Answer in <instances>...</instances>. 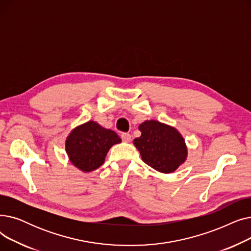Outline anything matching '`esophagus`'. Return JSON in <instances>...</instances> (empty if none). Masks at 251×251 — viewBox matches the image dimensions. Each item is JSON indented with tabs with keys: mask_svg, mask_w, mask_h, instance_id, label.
I'll list each match as a JSON object with an SVG mask.
<instances>
[{
	"mask_svg": "<svg viewBox=\"0 0 251 251\" xmlns=\"http://www.w3.org/2000/svg\"><path fill=\"white\" fill-rule=\"evenodd\" d=\"M121 138H122V141H124V142H130L131 135L129 133H122Z\"/></svg>",
	"mask_w": 251,
	"mask_h": 251,
	"instance_id": "esophagus-1",
	"label": "esophagus"
}]
</instances>
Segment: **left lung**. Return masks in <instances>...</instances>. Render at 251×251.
Returning <instances> with one entry per match:
<instances>
[{"label": "left lung", "mask_w": 251, "mask_h": 251, "mask_svg": "<svg viewBox=\"0 0 251 251\" xmlns=\"http://www.w3.org/2000/svg\"><path fill=\"white\" fill-rule=\"evenodd\" d=\"M140 137L133 143L142 161L161 173H172L186 160L185 141L178 131L154 120L139 125Z\"/></svg>", "instance_id": "obj_1"}]
</instances>
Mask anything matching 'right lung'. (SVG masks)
Wrapping results in <instances>:
<instances>
[{
	"label": "right lung",
	"instance_id": "1",
	"mask_svg": "<svg viewBox=\"0 0 251 251\" xmlns=\"http://www.w3.org/2000/svg\"><path fill=\"white\" fill-rule=\"evenodd\" d=\"M121 142L116 132L89 121L76 127L66 140L71 163L83 172H91L104 162L105 155L114 144Z\"/></svg>",
	"mask_w": 251,
	"mask_h": 251
}]
</instances>
